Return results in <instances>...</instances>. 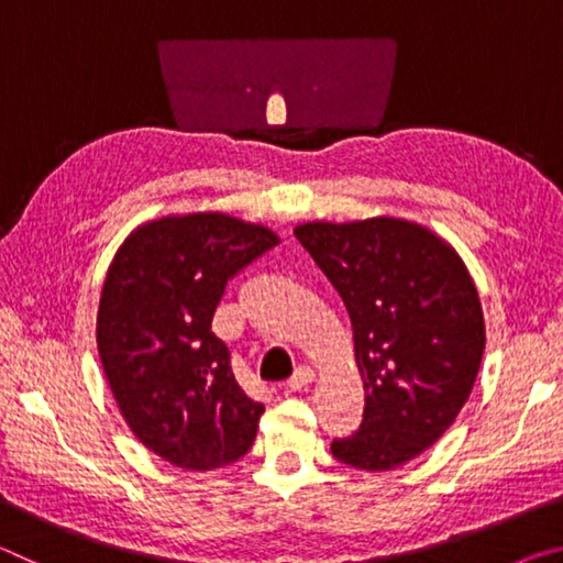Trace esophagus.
Instances as JSON below:
<instances>
[{
  "mask_svg": "<svg viewBox=\"0 0 563 563\" xmlns=\"http://www.w3.org/2000/svg\"><path fill=\"white\" fill-rule=\"evenodd\" d=\"M312 379H316V373H312L310 367H298V369H295V375L288 379L285 389H288V393H300V389L308 387Z\"/></svg>",
  "mask_w": 563,
  "mask_h": 563,
  "instance_id": "obj_1",
  "label": "esophagus"
}]
</instances>
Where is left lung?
Returning <instances> with one entry per match:
<instances>
[{
  "mask_svg": "<svg viewBox=\"0 0 563 563\" xmlns=\"http://www.w3.org/2000/svg\"><path fill=\"white\" fill-rule=\"evenodd\" d=\"M352 322L365 387L360 430L332 456L389 472L422 454L460 415L484 355L479 292L460 253L405 218L295 225Z\"/></svg>",
  "mask_w": 563,
  "mask_h": 563,
  "instance_id": "1",
  "label": "left lung"
}]
</instances>
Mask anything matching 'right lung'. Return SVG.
<instances>
[{
	"mask_svg": "<svg viewBox=\"0 0 563 563\" xmlns=\"http://www.w3.org/2000/svg\"><path fill=\"white\" fill-rule=\"evenodd\" d=\"M280 238L228 213H170L119 245L97 345L113 399L161 460L211 472L251 450L265 407L235 383L213 312L233 275Z\"/></svg>",
	"mask_w": 563,
	"mask_h": 563,
	"instance_id": "1",
	"label": "right lung"
}]
</instances>
